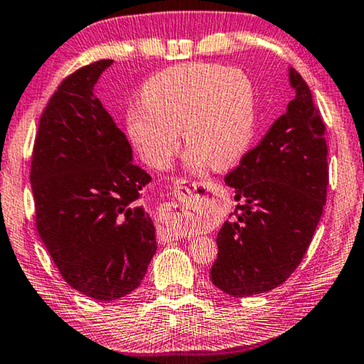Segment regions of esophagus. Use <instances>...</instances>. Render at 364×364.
I'll return each mask as SVG.
<instances>
[{
  "instance_id": "34e87169",
  "label": "esophagus",
  "mask_w": 364,
  "mask_h": 364,
  "mask_svg": "<svg viewBox=\"0 0 364 364\" xmlns=\"http://www.w3.org/2000/svg\"><path fill=\"white\" fill-rule=\"evenodd\" d=\"M207 184L203 181H188V180H178L175 183V193H176V203L166 204L161 209V227L159 236L164 241H173L178 240L180 236V223L184 218H189L196 215L200 209H203V198H205Z\"/></svg>"
}]
</instances>
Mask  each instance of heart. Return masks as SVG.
<instances>
[{"label":"heart","mask_w":364,"mask_h":364,"mask_svg":"<svg viewBox=\"0 0 364 364\" xmlns=\"http://www.w3.org/2000/svg\"><path fill=\"white\" fill-rule=\"evenodd\" d=\"M144 107L128 113L141 157L165 168L183 142L194 170H222L246 154L255 134V95L243 73L210 63H186L155 74L142 90Z\"/></svg>","instance_id":"obj_1"}]
</instances>
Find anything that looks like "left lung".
<instances>
[{"label": "left lung", "mask_w": 364, "mask_h": 364, "mask_svg": "<svg viewBox=\"0 0 364 364\" xmlns=\"http://www.w3.org/2000/svg\"><path fill=\"white\" fill-rule=\"evenodd\" d=\"M295 99L225 183L238 200L217 235L210 280L232 296L279 287L301 262L326 205V126L313 94L293 68Z\"/></svg>", "instance_id": "1"}]
</instances>
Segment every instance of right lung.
I'll list each match as a JSON object with an SVG mask.
<instances>
[{
  "mask_svg": "<svg viewBox=\"0 0 364 364\" xmlns=\"http://www.w3.org/2000/svg\"><path fill=\"white\" fill-rule=\"evenodd\" d=\"M112 65L95 61L58 85L31 166L40 238L66 284L99 301L134 291L157 251L152 217L139 205L152 178L132 164L129 141L94 92Z\"/></svg>",
  "mask_w": 364,
  "mask_h": 364,
  "instance_id": "obj_1",
  "label": "right lung"
}]
</instances>
